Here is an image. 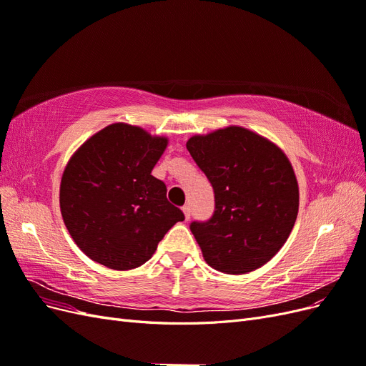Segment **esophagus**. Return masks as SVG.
<instances>
[{"instance_id": "1", "label": "esophagus", "mask_w": 366, "mask_h": 366, "mask_svg": "<svg viewBox=\"0 0 366 366\" xmlns=\"http://www.w3.org/2000/svg\"><path fill=\"white\" fill-rule=\"evenodd\" d=\"M182 209H183V212H184V218L189 219V218H191V206L186 204V206H183Z\"/></svg>"}]
</instances>
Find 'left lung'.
<instances>
[{
	"label": "left lung",
	"mask_w": 366,
	"mask_h": 366,
	"mask_svg": "<svg viewBox=\"0 0 366 366\" xmlns=\"http://www.w3.org/2000/svg\"><path fill=\"white\" fill-rule=\"evenodd\" d=\"M214 187L215 210L191 232L210 267L242 274L269 262L285 244L299 189L285 154L257 132L227 127L186 143Z\"/></svg>",
	"instance_id": "8db88e82"
}]
</instances>
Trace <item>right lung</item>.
Listing matches in <instances>:
<instances>
[{
    "label": "right lung",
    "instance_id": "add662e5",
    "mask_svg": "<svg viewBox=\"0 0 366 366\" xmlns=\"http://www.w3.org/2000/svg\"><path fill=\"white\" fill-rule=\"evenodd\" d=\"M168 145L145 129L113 124L77 149L62 174L65 227L88 258L114 270L145 264L184 215L151 174Z\"/></svg>",
    "mask_w": 366,
    "mask_h": 366
}]
</instances>
